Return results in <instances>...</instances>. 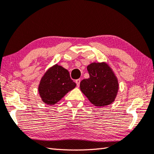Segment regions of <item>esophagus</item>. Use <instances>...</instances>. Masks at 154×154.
I'll return each instance as SVG.
<instances>
[{"instance_id": "34e87169", "label": "esophagus", "mask_w": 154, "mask_h": 154, "mask_svg": "<svg viewBox=\"0 0 154 154\" xmlns=\"http://www.w3.org/2000/svg\"><path fill=\"white\" fill-rule=\"evenodd\" d=\"M80 82H81V79H77L76 80V83H77V87H79V84H80Z\"/></svg>"}]
</instances>
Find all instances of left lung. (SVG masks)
<instances>
[{"label":"left lung","instance_id":"8db88e82","mask_svg":"<svg viewBox=\"0 0 154 154\" xmlns=\"http://www.w3.org/2000/svg\"><path fill=\"white\" fill-rule=\"evenodd\" d=\"M87 69L90 77L81 82V91L95 106L110 105L119 88L118 79L111 69L105 62H94L88 65Z\"/></svg>","mask_w":154,"mask_h":154}]
</instances>
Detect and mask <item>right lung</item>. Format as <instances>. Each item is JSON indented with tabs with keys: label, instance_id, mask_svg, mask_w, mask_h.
Returning a JSON list of instances; mask_svg holds the SVG:
<instances>
[{
	"label": "right lung",
	"instance_id": "add662e5",
	"mask_svg": "<svg viewBox=\"0 0 154 154\" xmlns=\"http://www.w3.org/2000/svg\"><path fill=\"white\" fill-rule=\"evenodd\" d=\"M75 86L76 83L71 79L69 72L56 64L43 75L38 85V92L43 103L54 105Z\"/></svg>",
	"mask_w": 154,
	"mask_h": 154
}]
</instances>
